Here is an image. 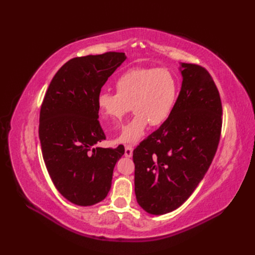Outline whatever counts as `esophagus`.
I'll return each mask as SVG.
<instances>
[{
  "label": "esophagus",
  "mask_w": 255,
  "mask_h": 255,
  "mask_svg": "<svg viewBox=\"0 0 255 255\" xmlns=\"http://www.w3.org/2000/svg\"><path fill=\"white\" fill-rule=\"evenodd\" d=\"M125 155L127 156V157H130L133 155V146L132 145H126V148H125Z\"/></svg>",
  "instance_id": "esophagus-1"
}]
</instances>
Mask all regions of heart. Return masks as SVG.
Here are the masks:
<instances>
[{
	"label": "heart",
	"mask_w": 255,
	"mask_h": 255,
	"mask_svg": "<svg viewBox=\"0 0 255 255\" xmlns=\"http://www.w3.org/2000/svg\"><path fill=\"white\" fill-rule=\"evenodd\" d=\"M177 81L165 68H133L115 82L116 95L103 92L97 99L100 118L105 127L116 128L130 110L133 119L123 128L118 141L134 143L150 125L158 127L170 117L177 97Z\"/></svg>",
	"instance_id": "heart-1"
}]
</instances>
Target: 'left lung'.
Segmentation results:
<instances>
[{
    "label": "left lung",
    "instance_id": "left-lung-1",
    "mask_svg": "<svg viewBox=\"0 0 255 255\" xmlns=\"http://www.w3.org/2000/svg\"><path fill=\"white\" fill-rule=\"evenodd\" d=\"M182 86L170 117L133 152L137 202L151 215L180 207L197 188L218 148L222 106L205 69L180 64Z\"/></svg>",
    "mask_w": 255,
    "mask_h": 255
}]
</instances>
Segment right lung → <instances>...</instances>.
I'll return each instance as SVG.
<instances>
[{
    "label": "right lung",
    "mask_w": 255,
    "mask_h": 255,
    "mask_svg": "<svg viewBox=\"0 0 255 255\" xmlns=\"http://www.w3.org/2000/svg\"><path fill=\"white\" fill-rule=\"evenodd\" d=\"M127 59L125 53L72 58L54 75L39 117L45 167L61 196L80 206L101 202L112 186L125 146L101 148L105 139L97 99L103 85Z\"/></svg>",
    "instance_id": "obj_1"
}]
</instances>
